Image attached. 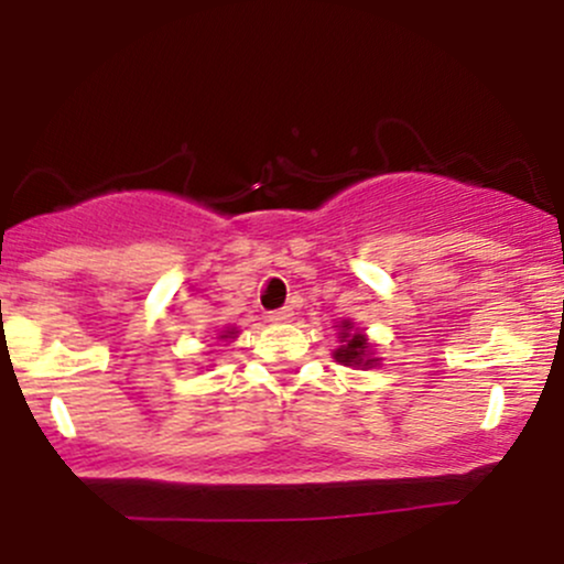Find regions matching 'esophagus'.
<instances>
[{
  "instance_id": "34e87169",
  "label": "esophagus",
  "mask_w": 564,
  "mask_h": 564,
  "mask_svg": "<svg viewBox=\"0 0 564 564\" xmlns=\"http://www.w3.org/2000/svg\"><path fill=\"white\" fill-rule=\"evenodd\" d=\"M268 318H270V321H273V323H289L291 318H294V310H291V307H281V310H273V313H270V315H268Z\"/></svg>"
}]
</instances>
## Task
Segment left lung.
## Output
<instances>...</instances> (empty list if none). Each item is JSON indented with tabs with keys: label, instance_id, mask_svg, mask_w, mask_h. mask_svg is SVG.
<instances>
[{
	"label": "left lung",
	"instance_id": "8db88e82",
	"mask_svg": "<svg viewBox=\"0 0 564 564\" xmlns=\"http://www.w3.org/2000/svg\"><path fill=\"white\" fill-rule=\"evenodd\" d=\"M336 328H339V347L334 349L336 364L352 368H371L379 364V358H373V349L368 345L366 334L358 332L352 321H341Z\"/></svg>",
	"mask_w": 564,
	"mask_h": 564
}]
</instances>
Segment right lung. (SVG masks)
<instances>
[{
	"label": "right lung",
	"instance_id": "obj_1",
	"mask_svg": "<svg viewBox=\"0 0 564 564\" xmlns=\"http://www.w3.org/2000/svg\"><path fill=\"white\" fill-rule=\"evenodd\" d=\"M236 334H238L236 328H228V332H225L223 336H219V339H236Z\"/></svg>",
	"mask_w": 564,
	"mask_h": 564
}]
</instances>
